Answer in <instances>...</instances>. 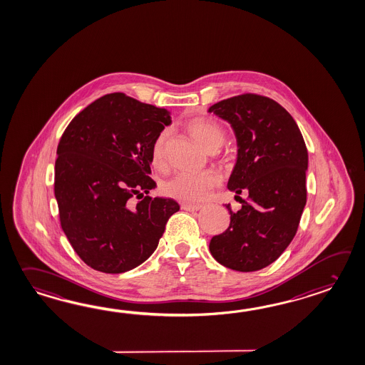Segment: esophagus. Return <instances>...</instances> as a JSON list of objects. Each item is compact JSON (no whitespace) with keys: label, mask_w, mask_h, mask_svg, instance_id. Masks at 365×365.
Instances as JSON below:
<instances>
[{"label":"esophagus","mask_w":365,"mask_h":365,"mask_svg":"<svg viewBox=\"0 0 365 365\" xmlns=\"http://www.w3.org/2000/svg\"><path fill=\"white\" fill-rule=\"evenodd\" d=\"M180 208H182V210H185V211L196 212L199 211V210H202V205H194V204H182V205H180Z\"/></svg>","instance_id":"esophagus-1"}]
</instances>
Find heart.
<instances>
[{
	"label": "heart",
	"mask_w": 365,
	"mask_h": 365,
	"mask_svg": "<svg viewBox=\"0 0 365 365\" xmlns=\"http://www.w3.org/2000/svg\"><path fill=\"white\" fill-rule=\"evenodd\" d=\"M187 130L208 152H216L227 140V130L211 120H194L187 125ZM166 138L168 132L163 130L154 138L150 148V158L157 168H163L166 161ZM217 185L219 178L213 173L199 175L178 174L163 183V192L179 202H200L210 196Z\"/></svg>",
	"instance_id": "b5f03b06"
}]
</instances>
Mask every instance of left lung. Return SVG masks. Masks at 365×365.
Listing matches in <instances>:
<instances>
[{
	"mask_svg": "<svg viewBox=\"0 0 365 365\" xmlns=\"http://www.w3.org/2000/svg\"><path fill=\"white\" fill-rule=\"evenodd\" d=\"M232 124L238 160L227 188L242 208L232 211L230 225L215 235L210 252L220 264L240 272L267 267L297 233L307 204L308 149L291 113L271 98L243 93L210 107Z\"/></svg>",
	"mask_w": 365,
	"mask_h": 365,
	"instance_id": "8db88e82",
	"label": "left lung"
}]
</instances>
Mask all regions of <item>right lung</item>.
Instances as JSON below:
<instances>
[{
    "label": "right lung",
    "instance_id": "right-lung-1",
    "mask_svg": "<svg viewBox=\"0 0 365 365\" xmlns=\"http://www.w3.org/2000/svg\"><path fill=\"white\" fill-rule=\"evenodd\" d=\"M170 123L165 108L111 93L65 128L55 163L60 225L93 269L122 274L140 266L179 211L175 200L148 195L157 186L150 178V148Z\"/></svg>",
    "mask_w": 365,
    "mask_h": 365
}]
</instances>
